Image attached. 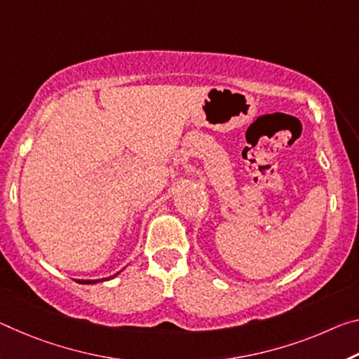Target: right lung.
I'll list each match as a JSON object with an SVG mask.
<instances>
[{
  "mask_svg": "<svg viewBox=\"0 0 359 359\" xmlns=\"http://www.w3.org/2000/svg\"><path fill=\"white\" fill-rule=\"evenodd\" d=\"M116 275H118V273H116ZM116 275H113L110 278H115ZM110 278H104V281L105 280H110ZM99 281H102V280H78L79 284H95V283H99Z\"/></svg>",
  "mask_w": 359,
  "mask_h": 359,
  "instance_id": "add662e5",
  "label": "right lung"
}]
</instances>
